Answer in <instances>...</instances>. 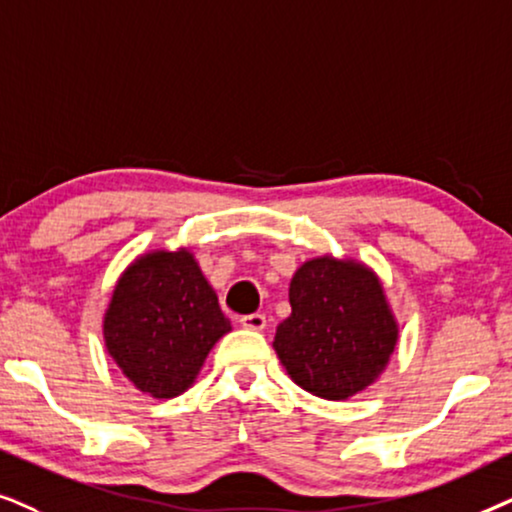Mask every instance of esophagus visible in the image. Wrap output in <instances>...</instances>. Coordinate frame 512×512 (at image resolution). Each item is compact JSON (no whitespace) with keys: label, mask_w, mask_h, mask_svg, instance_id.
Here are the masks:
<instances>
[{"label":"esophagus","mask_w":512,"mask_h":512,"mask_svg":"<svg viewBox=\"0 0 512 512\" xmlns=\"http://www.w3.org/2000/svg\"><path fill=\"white\" fill-rule=\"evenodd\" d=\"M238 323H241L245 330H264V327H267V318H264L262 313H248V316L238 318Z\"/></svg>","instance_id":"34e87169"}]
</instances>
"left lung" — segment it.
Here are the masks:
<instances>
[{
	"label": "left lung",
	"instance_id": "8db88e82",
	"mask_svg": "<svg viewBox=\"0 0 512 512\" xmlns=\"http://www.w3.org/2000/svg\"><path fill=\"white\" fill-rule=\"evenodd\" d=\"M290 306L274 349L297 386L346 400L379 377L398 325L370 269L335 257L304 262L292 276Z\"/></svg>",
	"mask_w": 512,
	"mask_h": 512
}]
</instances>
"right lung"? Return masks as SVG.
<instances>
[{
    "mask_svg": "<svg viewBox=\"0 0 512 512\" xmlns=\"http://www.w3.org/2000/svg\"><path fill=\"white\" fill-rule=\"evenodd\" d=\"M231 330L187 250L149 252L121 276L105 313L109 356L140 391L175 398Z\"/></svg>",
    "mask_w": 512,
    "mask_h": 512,
    "instance_id": "obj_1",
    "label": "right lung"
}]
</instances>
